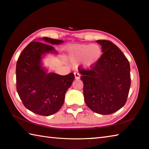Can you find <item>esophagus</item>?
<instances>
[{"label": "esophagus", "instance_id": "esophagus-1", "mask_svg": "<svg viewBox=\"0 0 149 149\" xmlns=\"http://www.w3.org/2000/svg\"><path fill=\"white\" fill-rule=\"evenodd\" d=\"M74 75H75V78L76 79H79L80 78V74L78 72H74Z\"/></svg>", "mask_w": 149, "mask_h": 149}]
</instances>
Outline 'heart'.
Wrapping results in <instances>:
<instances>
[{
	"label": "heart",
	"instance_id": "obj_1",
	"mask_svg": "<svg viewBox=\"0 0 149 149\" xmlns=\"http://www.w3.org/2000/svg\"><path fill=\"white\" fill-rule=\"evenodd\" d=\"M67 52L72 62L82 60L83 66L89 69L99 61L102 55V49L98 45H73L68 48Z\"/></svg>",
	"mask_w": 149,
	"mask_h": 149
}]
</instances>
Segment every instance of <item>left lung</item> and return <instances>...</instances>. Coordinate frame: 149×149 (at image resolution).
<instances>
[{"instance_id":"obj_1","label":"left lung","mask_w":149,"mask_h":149,"mask_svg":"<svg viewBox=\"0 0 149 149\" xmlns=\"http://www.w3.org/2000/svg\"><path fill=\"white\" fill-rule=\"evenodd\" d=\"M102 57L91 70L78 69L84 83L85 102L97 114H111L125 104L129 94L130 65L119 48L107 40H98Z\"/></svg>"}]
</instances>
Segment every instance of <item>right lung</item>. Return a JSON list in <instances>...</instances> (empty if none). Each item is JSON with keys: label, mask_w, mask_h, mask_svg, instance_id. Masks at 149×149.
<instances>
[{"label": "right lung", "mask_w": 149, "mask_h": 149, "mask_svg": "<svg viewBox=\"0 0 149 149\" xmlns=\"http://www.w3.org/2000/svg\"><path fill=\"white\" fill-rule=\"evenodd\" d=\"M39 40L45 43L33 41L17 59L16 90L25 107L35 114L48 116L62 107L65 93L75 76L73 73L61 75L47 72L42 65V57L48 53L57 54L50 45H60L64 41L47 37Z\"/></svg>", "instance_id": "right-lung-1"}]
</instances>
